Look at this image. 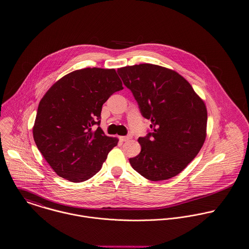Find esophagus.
<instances>
[{
  "label": "esophagus",
  "mask_w": 249,
  "mask_h": 249,
  "mask_svg": "<svg viewBox=\"0 0 249 249\" xmlns=\"http://www.w3.org/2000/svg\"><path fill=\"white\" fill-rule=\"evenodd\" d=\"M119 139H120V141H121V142H127V141L131 140V139H132V137H131V136L129 135V136H124V137H120Z\"/></svg>",
  "instance_id": "34e87169"
}]
</instances>
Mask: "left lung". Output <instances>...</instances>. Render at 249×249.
<instances>
[{"instance_id": "obj_1", "label": "left lung", "mask_w": 249, "mask_h": 249, "mask_svg": "<svg viewBox=\"0 0 249 249\" xmlns=\"http://www.w3.org/2000/svg\"><path fill=\"white\" fill-rule=\"evenodd\" d=\"M151 120L147 135L139 138L141 153L132 167L150 181L178 175L198 154L205 139L207 109L192 86L177 72L149 63L117 70Z\"/></svg>"}]
</instances>
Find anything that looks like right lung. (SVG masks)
<instances>
[{
    "label": "right lung",
    "mask_w": 249,
    "mask_h": 249,
    "mask_svg": "<svg viewBox=\"0 0 249 249\" xmlns=\"http://www.w3.org/2000/svg\"><path fill=\"white\" fill-rule=\"evenodd\" d=\"M123 89L114 69L85 68L57 81L40 101L34 140L53 171L80 183L94 176L118 140L100 128L103 104ZM97 124L95 131L92 127Z\"/></svg>",
    "instance_id": "right-lung-1"
}]
</instances>
